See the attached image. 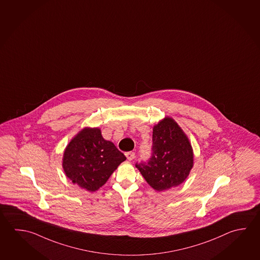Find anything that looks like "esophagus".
I'll return each mask as SVG.
<instances>
[{
    "instance_id": "1",
    "label": "esophagus",
    "mask_w": 260,
    "mask_h": 260,
    "mask_svg": "<svg viewBox=\"0 0 260 260\" xmlns=\"http://www.w3.org/2000/svg\"><path fill=\"white\" fill-rule=\"evenodd\" d=\"M125 156L127 157L128 160H133L135 157H136V154L132 151L126 152L125 153Z\"/></svg>"
}]
</instances>
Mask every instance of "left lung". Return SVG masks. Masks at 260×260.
<instances>
[{"label": "left lung", "mask_w": 260, "mask_h": 260, "mask_svg": "<svg viewBox=\"0 0 260 260\" xmlns=\"http://www.w3.org/2000/svg\"><path fill=\"white\" fill-rule=\"evenodd\" d=\"M192 166L193 153L189 139L170 117L153 128L150 157L136 164L147 183L158 191L182 183Z\"/></svg>", "instance_id": "1"}]
</instances>
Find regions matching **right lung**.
Returning <instances> with one entry per match:
<instances>
[{
  "mask_svg": "<svg viewBox=\"0 0 260 260\" xmlns=\"http://www.w3.org/2000/svg\"><path fill=\"white\" fill-rule=\"evenodd\" d=\"M126 157L98 128H85L66 147L63 169L73 183L95 191L107 181Z\"/></svg>",
  "mask_w": 260,
  "mask_h": 260,
  "instance_id": "add662e5",
  "label": "right lung"
}]
</instances>
